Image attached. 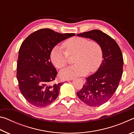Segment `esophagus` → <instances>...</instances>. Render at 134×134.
Returning <instances> with one entry per match:
<instances>
[{
  "instance_id": "esophagus-1",
  "label": "esophagus",
  "mask_w": 134,
  "mask_h": 134,
  "mask_svg": "<svg viewBox=\"0 0 134 134\" xmlns=\"http://www.w3.org/2000/svg\"><path fill=\"white\" fill-rule=\"evenodd\" d=\"M80 80L82 81V82H83V83H85V81H86L85 79H84V78H81V79H80Z\"/></svg>"
}]
</instances>
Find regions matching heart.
Returning <instances> with one entry per match:
<instances>
[{"mask_svg": "<svg viewBox=\"0 0 134 134\" xmlns=\"http://www.w3.org/2000/svg\"><path fill=\"white\" fill-rule=\"evenodd\" d=\"M65 51L59 46H55L50 54L51 62L59 69L67 65L69 55L76 54L74 63L63 70L60 76L64 79H71L83 76L88 72H92L98 69L103 59V52L98 42L89 41L85 37L70 38L63 44Z\"/></svg>", "mask_w": 134, "mask_h": 134, "instance_id": "1", "label": "heart"}]
</instances>
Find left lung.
I'll return each instance as SVG.
<instances>
[{
  "instance_id": "left-lung-1",
  "label": "left lung",
  "mask_w": 134,
  "mask_h": 134,
  "mask_svg": "<svg viewBox=\"0 0 134 134\" xmlns=\"http://www.w3.org/2000/svg\"><path fill=\"white\" fill-rule=\"evenodd\" d=\"M98 42L102 49L103 60L97 71L86 78L77 95L90 106H99L108 102L116 92L123 72L122 51L116 41L98 29L77 34Z\"/></svg>"
}]
</instances>
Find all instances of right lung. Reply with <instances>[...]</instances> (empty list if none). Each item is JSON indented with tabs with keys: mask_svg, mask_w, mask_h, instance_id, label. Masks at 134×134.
Returning <instances> with one entry per match:
<instances>
[{
	"mask_svg": "<svg viewBox=\"0 0 134 134\" xmlns=\"http://www.w3.org/2000/svg\"><path fill=\"white\" fill-rule=\"evenodd\" d=\"M75 34H60L48 28L29 35L22 43L18 54L16 78L22 94L36 107L44 108L57 99L62 83H54L57 71L50 54L59 42Z\"/></svg>",
	"mask_w": 134,
	"mask_h": 134,
	"instance_id": "obj_1",
	"label": "right lung"
}]
</instances>
